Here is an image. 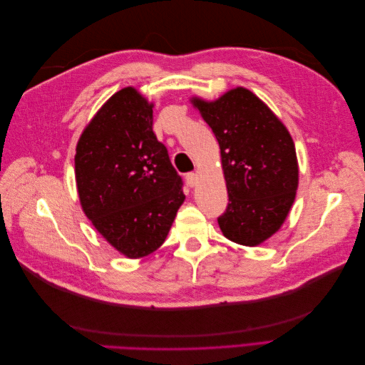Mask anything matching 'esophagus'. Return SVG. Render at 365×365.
I'll return each instance as SVG.
<instances>
[{
    "label": "esophagus",
    "mask_w": 365,
    "mask_h": 365,
    "mask_svg": "<svg viewBox=\"0 0 365 365\" xmlns=\"http://www.w3.org/2000/svg\"><path fill=\"white\" fill-rule=\"evenodd\" d=\"M185 181L190 187H195L197 182V175L196 173H187L185 175Z\"/></svg>",
    "instance_id": "esophagus-1"
}]
</instances>
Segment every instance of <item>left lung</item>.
Listing matches in <instances>:
<instances>
[{"mask_svg": "<svg viewBox=\"0 0 365 365\" xmlns=\"http://www.w3.org/2000/svg\"><path fill=\"white\" fill-rule=\"evenodd\" d=\"M192 103L220 148L228 205L217 224L231 242L257 247L279 231L295 200L298 163L289 130L242 86L217 101L193 97Z\"/></svg>", "mask_w": 365, "mask_h": 365, "instance_id": "1", "label": "left lung"}]
</instances>
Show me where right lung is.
Instances as JSON below:
<instances>
[{
	"label": "right lung",
	"mask_w": 365,
	"mask_h": 365,
	"mask_svg": "<svg viewBox=\"0 0 365 365\" xmlns=\"http://www.w3.org/2000/svg\"><path fill=\"white\" fill-rule=\"evenodd\" d=\"M153 103L117 91L77 141L74 168L83 213L129 259L158 250L184 202L182 180L153 134Z\"/></svg>",
	"instance_id": "1"
}]
</instances>
